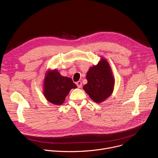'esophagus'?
Listing matches in <instances>:
<instances>
[{
	"instance_id": "34e87169",
	"label": "esophagus",
	"mask_w": 158,
	"mask_h": 158,
	"mask_svg": "<svg viewBox=\"0 0 158 158\" xmlns=\"http://www.w3.org/2000/svg\"><path fill=\"white\" fill-rule=\"evenodd\" d=\"M76 84H77V88H80L82 87V82H81V81H77V82H76Z\"/></svg>"
}]
</instances>
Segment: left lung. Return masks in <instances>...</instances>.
Returning <instances> with one entry per match:
<instances>
[{
	"label": "left lung",
	"mask_w": 158,
	"mask_h": 158,
	"mask_svg": "<svg viewBox=\"0 0 158 158\" xmlns=\"http://www.w3.org/2000/svg\"><path fill=\"white\" fill-rule=\"evenodd\" d=\"M88 83L83 89L96 103H101L109 98L114 89V79L111 67L105 58H101L97 65L89 69Z\"/></svg>",
	"instance_id": "8db88e82"
}]
</instances>
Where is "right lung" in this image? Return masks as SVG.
Instances as JSON below:
<instances>
[{"label":"right lung","mask_w":158,"mask_h":158,"mask_svg":"<svg viewBox=\"0 0 158 158\" xmlns=\"http://www.w3.org/2000/svg\"><path fill=\"white\" fill-rule=\"evenodd\" d=\"M77 85L71 78L62 76L56 69H48L44 81V95L50 103L62 105L71 89Z\"/></svg>","instance_id":"add662e5"}]
</instances>
